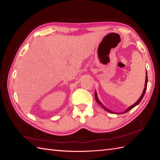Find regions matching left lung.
Listing matches in <instances>:
<instances>
[{
  "instance_id": "8db88e82",
  "label": "left lung",
  "mask_w": 160,
  "mask_h": 160,
  "mask_svg": "<svg viewBox=\"0 0 160 160\" xmlns=\"http://www.w3.org/2000/svg\"><path fill=\"white\" fill-rule=\"evenodd\" d=\"M147 82H148V78H147V72H146V78H145V84H144V90H143V91H142V95H141V96L140 97V98L138 99V101H137L136 103H133V105H132L131 106H129V108H128L127 109H126L124 112H121V113H117V112H112V110H109V109H108L106 107H105L104 106H103L102 103H101V102L99 101V99H98V94H97V92H95V100H96V102H97L98 103V104L99 105H100L101 106L103 109H104L105 110H106L107 112H110V113H113V114H122V113H125V112H128L129 110H132L133 108H134L135 106H136L137 105H138L139 104V103L141 102V100L142 99V98H143V97H144V94H145V92H146V90H147Z\"/></svg>"
}]
</instances>
